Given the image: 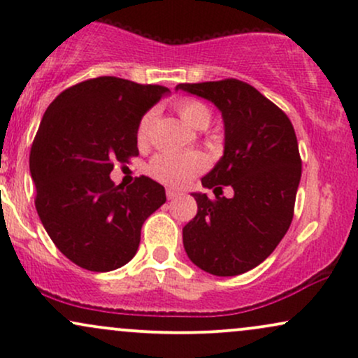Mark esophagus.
<instances>
[{
	"label": "esophagus",
	"instance_id": "esophagus-1",
	"mask_svg": "<svg viewBox=\"0 0 358 358\" xmlns=\"http://www.w3.org/2000/svg\"><path fill=\"white\" fill-rule=\"evenodd\" d=\"M178 196H180L178 192L171 190V188H168V190H166V199L168 200H175V199H178Z\"/></svg>",
	"mask_w": 358,
	"mask_h": 358
}]
</instances>
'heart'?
<instances>
[{"label": "heart", "mask_w": 358, "mask_h": 358, "mask_svg": "<svg viewBox=\"0 0 358 358\" xmlns=\"http://www.w3.org/2000/svg\"><path fill=\"white\" fill-rule=\"evenodd\" d=\"M176 113L193 129H205L212 121V113L203 102L195 99H185L176 104ZM151 113L145 114L138 124L136 139L139 145H146L150 138ZM207 168V159L200 153H162L156 155L148 165V171L158 182L180 188L185 187L193 176Z\"/></svg>", "instance_id": "b5f03b06"}]
</instances>
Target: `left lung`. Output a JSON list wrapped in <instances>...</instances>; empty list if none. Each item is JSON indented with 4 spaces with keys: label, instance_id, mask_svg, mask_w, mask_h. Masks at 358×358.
<instances>
[{
    "label": "left lung",
    "instance_id": "8db88e82",
    "mask_svg": "<svg viewBox=\"0 0 358 358\" xmlns=\"http://www.w3.org/2000/svg\"><path fill=\"white\" fill-rule=\"evenodd\" d=\"M222 113L224 156L202 178L207 193H192L196 215L183 227V245L195 266L213 276H237L261 264L289 229L301 158L289 117L257 89L237 79L178 84ZM233 187L232 199L220 197Z\"/></svg>",
    "mask_w": 358,
    "mask_h": 358
}]
</instances>
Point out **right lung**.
Returning a JSON list of instances; mask_svg holds the SVG:
<instances>
[{
	"mask_svg": "<svg viewBox=\"0 0 358 358\" xmlns=\"http://www.w3.org/2000/svg\"><path fill=\"white\" fill-rule=\"evenodd\" d=\"M163 85L96 77L65 89L45 110L30 151L35 207L53 244L73 264L108 273L129 262L141 227L166 202L165 188L141 175L110 180L114 163L138 156L136 131Z\"/></svg>",
	"mask_w": 358,
	"mask_h": 358,
	"instance_id": "add662e5",
	"label": "right lung"
}]
</instances>
